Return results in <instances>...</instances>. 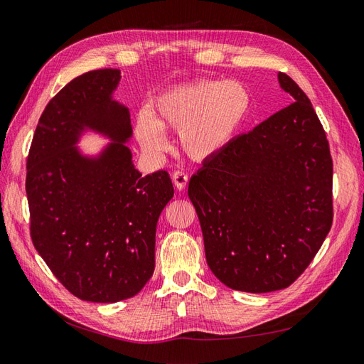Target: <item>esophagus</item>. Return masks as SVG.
I'll use <instances>...</instances> for the list:
<instances>
[{
    "mask_svg": "<svg viewBox=\"0 0 364 364\" xmlns=\"http://www.w3.org/2000/svg\"><path fill=\"white\" fill-rule=\"evenodd\" d=\"M172 181H173L176 189L183 191L186 188V184H188V181H189V176H188V173H184L181 171H176V172L172 173Z\"/></svg>",
    "mask_w": 364,
    "mask_h": 364,
    "instance_id": "obj_1",
    "label": "esophagus"
}]
</instances>
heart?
Wrapping results in <instances>:
<instances>
[{
  "label": "heart",
  "instance_id": "1",
  "mask_svg": "<svg viewBox=\"0 0 364 364\" xmlns=\"http://www.w3.org/2000/svg\"><path fill=\"white\" fill-rule=\"evenodd\" d=\"M249 92L237 81L203 80L166 90L155 100L154 115L139 114L135 134L149 154L163 152V129L178 130L180 146L191 158L204 160L221 152L243 124Z\"/></svg>",
  "mask_w": 364,
  "mask_h": 364
}]
</instances>
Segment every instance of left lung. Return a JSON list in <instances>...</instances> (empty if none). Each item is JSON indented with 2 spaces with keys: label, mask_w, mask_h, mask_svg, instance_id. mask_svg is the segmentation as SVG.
Wrapping results in <instances>:
<instances>
[{
  "label": "left lung",
  "mask_w": 364,
  "mask_h": 364,
  "mask_svg": "<svg viewBox=\"0 0 364 364\" xmlns=\"http://www.w3.org/2000/svg\"><path fill=\"white\" fill-rule=\"evenodd\" d=\"M294 98L208 158L189 181L208 266L223 284L264 294L291 286L332 226V158L311 100L286 73Z\"/></svg>",
  "instance_id": "8db88e82"
}]
</instances>
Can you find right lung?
Returning <instances> with one entry per match:
<instances>
[{"instance_id":"add662e5","label":"right lung","mask_w":364,"mask_h":364,"mask_svg":"<svg viewBox=\"0 0 364 364\" xmlns=\"http://www.w3.org/2000/svg\"><path fill=\"white\" fill-rule=\"evenodd\" d=\"M121 72L73 78L46 106L27 156L31 237L52 274L92 303L136 295L155 269V232L173 197L169 173L132 161L130 114L114 100ZM92 129L111 143L95 157L75 144Z\"/></svg>"}]
</instances>
